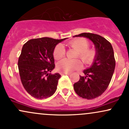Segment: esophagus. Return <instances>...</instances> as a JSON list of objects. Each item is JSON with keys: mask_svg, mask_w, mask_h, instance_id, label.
<instances>
[{"mask_svg": "<svg viewBox=\"0 0 129 129\" xmlns=\"http://www.w3.org/2000/svg\"><path fill=\"white\" fill-rule=\"evenodd\" d=\"M70 74H71L70 73H63V72H61V73H60V75H70Z\"/></svg>", "mask_w": 129, "mask_h": 129, "instance_id": "obj_1", "label": "esophagus"}]
</instances>
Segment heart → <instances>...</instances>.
Segmentation results:
<instances>
[{"mask_svg": "<svg viewBox=\"0 0 129 129\" xmlns=\"http://www.w3.org/2000/svg\"><path fill=\"white\" fill-rule=\"evenodd\" d=\"M69 45L72 49L76 50L75 57H79L85 64L90 65L93 62L96 58V52L93 48H88L90 43L85 38H79L74 39L69 42ZM66 49L61 44L57 45L53 51V56L56 60L62 59L66 55ZM82 62L79 59L70 60L64 59L57 64V70L63 73H70L74 70L81 69Z\"/></svg>", "mask_w": 129, "mask_h": 129, "instance_id": "obj_1", "label": "heart"}]
</instances>
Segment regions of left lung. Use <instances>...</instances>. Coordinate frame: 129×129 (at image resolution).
Here are the masks:
<instances>
[{
  "instance_id": "8db88e82",
  "label": "left lung",
  "mask_w": 129,
  "mask_h": 129,
  "mask_svg": "<svg viewBox=\"0 0 129 129\" xmlns=\"http://www.w3.org/2000/svg\"><path fill=\"white\" fill-rule=\"evenodd\" d=\"M75 36L88 38L95 45L96 56L92 66L84 70L85 76H80L79 81L73 84L78 96L92 100L106 91L112 79L115 68L113 47L107 39L96 34L83 33Z\"/></svg>"
}]
</instances>
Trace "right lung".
<instances>
[{
    "label": "right lung",
    "instance_id": "obj_1",
    "mask_svg": "<svg viewBox=\"0 0 129 129\" xmlns=\"http://www.w3.org/2000/svg\"><path fill=\"white\" fill-rule=\"evenodd\" d=\"M66 39L37 38L23 45L18 60L19 75L31 96L42 100L55 93L60 75L50 73L55 67L53 51L56 45Z\"/></svg>",
    "mask_w": 129,
    "mask_h": 129
}]
</instances>
